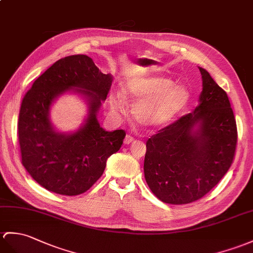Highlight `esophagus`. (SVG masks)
<instances>
[{"instance_id": "34e87169", "label": "esophagus", "mask_w": 253, "mask_h": 253, "mask_svg": "<svg viewBox=\"0 0 253 253\" xmlns=\"http://www.w3.org/2000/svg\"><path fill=\"white\" fill-rule=\"evenodd\" d=\"M133 141H134V139L131 136H129V134H127V136L124 139V143L125 144H130L131 142H133Z\"/></svg>"}]
</instances>
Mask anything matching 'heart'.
Here are the masks:
<instances>
[{
	"instance_id": "obj_1",
	"label": "heart",
	"mask_w": 253,
	"mask_h": 253,
	"mask_svg": "<svg viewBox=\"0 0 253 253\" xmlns=\"http://www.w3.org/2000/svg\"><path fill=\"white\" fill-rule=\"evenodd\" d=\"M190 97L186 86L173 84L166 76H137L127 80L122 90L110 97V108L119 112L124 100L136 103L134 119L144 126L163 127L184 110Z\"/></svg>"
}]
</instances>
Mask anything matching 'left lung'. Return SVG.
I'll return each instance as SVG.
<instances>
[{
  "instance_id": "left-lung-1",
  "label": "left lung",
  "mask_w": 253,
  "mask_h": 253,
  "mask_svg": "<svg viewBox=\"0 0 253 253\" xmlns=\"http://www.w3.org/2000/svg\"><path fill=\"white\" fill-rule=\"evenodd\" d=\"M203 90L194 112L146 141L144 177L162 202H195L219 183L233 162L237 128L226 92L198 67Z\"/></svg>"
}]
</instances>
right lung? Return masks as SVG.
Returning a JSON list of instances; mask_svg holds the SVG:
<instances>
[{
	"mask_svg": "<svg viewBox=\"0 0 253 253\" xmlns=\"http://www.w3.org/2000/svg\"><path fill=\"white\" fill-rule=\"evenodd\" d=\"M112 81L90 57L73 55L47 69L23 97L18 119L21 162L44 189L80 195L96 183L108 158L120 150L125 131L104 130L97 119ZM66 93H78L87 104L84 123L69 133L59 132L50 121L51 105Z\"/></svg>",
	"mask_w": 253,
	"mask_h": 253,
	"instance_id": "add662e5",
	"label": "right lung"
}]
</instances>
